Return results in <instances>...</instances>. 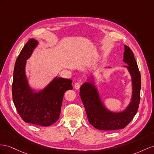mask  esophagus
<instances>
[{
    "mask_svg": "<svg viewBox=\"0 0 154 154\" xmlns=\"http://www.w3.org/2000/svg\"><path fill=\"white\" fill-rule=\"evenodd\" d=\"M80 86H81V83L79 82H75V85H74V88L75 89H79V88H80Z\"/></svg>",
    "mask_w": 154,
    "mask_h": 154,
    "instance_id": "esophagus-1",
    "label": "esophagus"
}]
</instances>
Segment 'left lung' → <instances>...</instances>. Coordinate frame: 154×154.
Segmentation results:
<instances>
[{
  "mask_svg": "<svg viewBox=\"0 0 154 154\" xmlns=\"http://www.w3.org/2000/svg\"><path fill=\"white\" fill-rule=\"evenodd\" d=\"M124 61L132 78L133 96L128 108L124 112L113 113L105 109L100 103L99 95L94 86L90 83L83 84L80 90V96L86 109L90 123L100 130H116L125 128L133 119L137 113L140 103L141 78L138 66L130 48L125 46Z\"/></svg>",
  "mask_w": 154,
  "mask_h": 154,
  "instance_id": "obj_1",
  "label": "left lung"
}]
</instances>
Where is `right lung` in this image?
I'll return each instance as SVG.
<instances>
[{
	"label": "right lung",
	"instance_id": "right-lung-1",
	"mask_svg": "<svg viewBox=\"0 0 154 154\" xmlns=\"http://www.w3.org/2000/svg\"><path fill=\"white\" fill-rule=\"evenodd\" d=\"M37 45L30 39L17 57L14 71L12 97L15 108L23 120L28 123L42 126L53 125L59 119L64 94L72 90V81L56 78L38 94L33 93L26 81L24 68L26 60Z\"/></svg>",
	"mask_w": 154,
	"mask_h": 154
}]
</instances>
